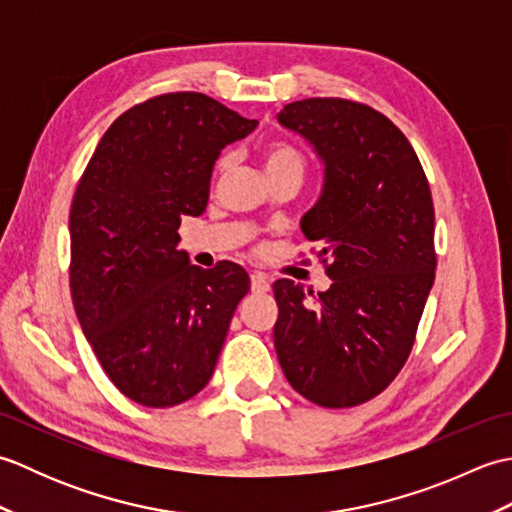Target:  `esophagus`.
I'll list each match as a JSON object with an SVG mask.
<instances>
[{"instance_id":"obj_1","label":"esophagus","mask_w":512,"mask_h":512,"mask_svg":"<svg viewBox=\"0 0 512 512\" xmlns=\"http://www.w3.org/2000/svg\"><path fill=\"white\" fill-rule=\"evenodd\" d=\"M250 290L259 292V295H262V292H268V290H270V284H268L266 275H262V273L250 275Z\"/></svg>"}]
</instances>
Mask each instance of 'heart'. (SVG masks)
<instances>
[{
	"label": "heart",
	"mask_w": 512,
	"mask_h": 512,
	"mask_svg": "<svg viewBox=\"0 0 512 512\" xmlns=\"http://www.w3.org/2000/svg\"><path fill=\"white\" fill-rule=\"evenodd\" d=\"M224 167V162H222ZM306 160H303L301 151L288 143H273L264 149V169L266 173H279V171H297L303 173Z\"/></svg>",
	"instance_id": "heart-1"
}]
</instances>
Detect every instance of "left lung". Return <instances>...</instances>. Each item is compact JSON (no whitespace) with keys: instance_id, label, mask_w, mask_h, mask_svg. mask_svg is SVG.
I'll return each mask as SVG.
<instances>
[{"instance_id":"left-lung-1","label":"left lung","mask_w":512,"mask_h":512,"mask_svg":"<svg viewBox=\"0 0 512 512\" xmlns=\"http://www.w3.org/2000/svg\"><path fill=\"white\" fill-rule=\"evenodd\" d=\"M277 121L323 162L301 231L332 259V286L312 301L295 281H275L277 358L303 398L354 407L398 376L416 339L436 277L431 189L405 134L363 103L295 101Z\"/></svg>"}]
</instances>
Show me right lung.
<instances>
[{"label": "right lung", "mask_w": 512, "mask_h": 512, "mask_svg": "<svg viewBox=\"0 0 512 512\" xmlns=\"http://www.w3.org/2000/svg\"><path fill=\"white\" fill-rule=\"evenodd\" d=\"M255 127L206 94L156 96L116 118L76 187V319L105 374L138 405H180L213 376L250 279L233 262L193 266L178 228L182 215L204 213L222 149Z\"/></svg>", "instance_id": "1"}]
</instances>
